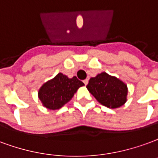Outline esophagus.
<instances>
[{
	"mask_svg": "<svg viewBox=\"0 0 158 158\" xmlns=\"http://www.w3.org/2000/svg\"><path fill=\"white\" fill-rule=\"evenodd\" d=\"M83 82H84V84H85V85H88V83H89V79H85V80H84Z\"/></svg>",
	"mask_w": 158,
	"mask_h": 158,
	"instance_id": "obj_1",
	"label": "esophagus"
}]
</instances>
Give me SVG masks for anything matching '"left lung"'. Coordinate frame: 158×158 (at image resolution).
Listing matches in <instances>:
<instances>
[{"mask_svg":"<svg viewBox=\"0 0 158 158\" xmlns=\"http://www.w3.org/2000/svg\"><path fill=\"white\" fill-rule=\"evenodd\" d=\"M86 87L100 104L109 108H118L127 101V85L105 72L91 78Z\"/></svg>","mask_w":158,"mask_h":158,"instance_id":"8db88e82","label":"left lung"}]
</instances>
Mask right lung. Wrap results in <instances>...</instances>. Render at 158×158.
<instances>
[{
  "mask_svg": "<svg viewBox=\"0 0 158 158\" xmlns=\"http://www.w3.org/2000/svg\"><path fill=\"white\" fill-rule=\"evenodd\" d=\"M83 85H85L84 83L75 76L69 79L60 73L41 87L38 97L46 108L57 110L69 102L77 89Z\"/></svg>",
  "mask_w": 158,
  "mask_h": 158,
  "instance_id": "1",
  "label": "right lung"
}]
</instances>
